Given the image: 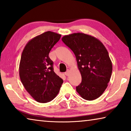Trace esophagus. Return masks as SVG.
Listing matches in <instances>:
<instances>
[{
  "label": "esophagus",
  "instance_id": "esophagus-1",
  "mask_svg": "<svg viewBox=\"0 0 131 131\" xmlns=\"http://www.w3.org/2000/svg\"><path fill=\"white\" fill-rule=\"evenodd\" d=\"M69 73H70V70H69V69H68L67 71H66V72L65 73V74L66 75V76H68L69 75Z\"/></svg>",
  "mask_w": 131,
  "mask_h": 131
}]
</instances>
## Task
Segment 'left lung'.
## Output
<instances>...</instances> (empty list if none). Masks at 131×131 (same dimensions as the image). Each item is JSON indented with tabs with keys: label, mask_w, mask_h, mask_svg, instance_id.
I'll return each instance as SVG.
<instances>
[{
	"label": "left lung",
	"mask_w": 131,
	"mask_h": 131,
	"mask_svg": "<svg viewBox=\"0 0 131 131\" xmlns=\"http://www.w3.org/2000/svg\"><path fill=\"white\" fill-rule=\"evenodd\" d=\"M62 40L76 56L81 75L76 91L83 99L92 101L105 91L112 73V63L101 41L82 33L64 36Z\"/></svg>",
	"instance_id": "8db88e82"
}]
</instances>
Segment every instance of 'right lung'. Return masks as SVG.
Masks as SVG:
<instances>
[{
    "label": "right lung",
    "instance_id": "1",
    "mask_svg": "<svg viewBox=\"0 0 131 131\" xmlns=\"http://www.w3.org/2000/svg\"><path fill=\"white\" fill-rule=\"evenodd\" d=\"M61 35L48 31L28 42L21 55L19 73L24 87L35 100L47 103L58 94L63 80L55 73L50 58L51 48Z\"/></svg>",
    "mask_w": 131,
    "mask_h": 131
}]
</instances>
